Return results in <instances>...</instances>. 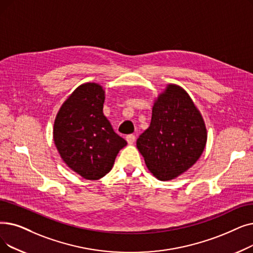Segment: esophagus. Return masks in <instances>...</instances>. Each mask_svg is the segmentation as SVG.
Masks as SVG:
<instances>
[{
  "instance_id": "esophagus-1",
  "label": "esophagus",
  "mask_w": 253,
  "mask_h": 253,
  "mask_svg": "<svg viewBox=\"0 0 253 253\" xmlns=\"http://www.w3.org/2000/svg\"><path fill=\"white\" fill-rule=\"evenodd\" d=\"M126 140H127V142H128L129 145H132L133 142L135 141V135H133V134L127 135V136H126Z\"/></svg>"
}]
</instances>
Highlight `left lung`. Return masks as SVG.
Returning a JSON list of instances; mask_svg holds the SVG:
<instances>
[{
	"label": "left lung",
	"instance_id": "left-lung-1",
	"mask_svg": "<svg viewBox=\"0 0 253 253\" xmlns=\"http://www.w3.org/2000/svg\"><path fill=\"white\" fill-rule=\"evenodd\" d=\"M202 114L182 86L169 84L152 107L150 126L136 140L148 169L169 181L200 159L207 144Z\"/></svg>",
	"mask_w": 253,
	"mask_h": 253
}]
</instances>
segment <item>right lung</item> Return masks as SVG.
Listing matches in <instances>:
<instances>
[{"label":"right lung","instance_id":"add662e5","mask_svg":"<svg viewBox=\"0 0 253 253\" xmlns=\"http://www.w3.org/2000/svg\"><path fill=\"white\" fill-rule=\"evenodd\" d=\"M105 91L84 83L68 96L53 123V141L62 160L85 180H99L111 171L127 141L103 115Z\"/></svg>","mask_w":253,"mask_h":253}]
</instances>
